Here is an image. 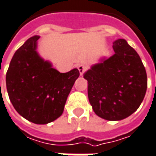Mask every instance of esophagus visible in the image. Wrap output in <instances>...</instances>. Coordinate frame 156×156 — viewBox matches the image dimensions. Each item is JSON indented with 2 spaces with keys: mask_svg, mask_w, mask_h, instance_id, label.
Masks as SVG:
<instances>
[{
  "mask_svg": "<svg viewBox=\"0 0 156 156\" xmlns=\"http://www.w3.org/2000/svg\"><path fill=\"white\" fill-rule=\"evenodd\" d=\"M78 71H79V74H80V75H83V73H84V72L86 71V69H87V67H86L85 65H83V64H78Z\"/></svg>",
  "mask_w": 156,
  "mask_h": 156,
  "instance_id": "1",
  "label": "esophagus"
}]
</instances>
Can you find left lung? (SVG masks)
Returning a JSON list of instances; mask_svg holds the SVG:
<instances>
[{
    "label": "left lung",
    "mask_w": 156,
    "mask_h": 156,
    "mask_svg": "<svg viewBox=\"0 0 156 156\" xmlns=\"http://www.w3.org/2000/svg\"><path fill=\"white\" fill-rule=\"evenodd\" d=\"M114 55L101 58L84 73L94 113L119 121L134 113L146 94L147 72L138 53L125 40L113 42Z\"/></svg>",
    "instance_id": "obj_1"
}]
</instances>
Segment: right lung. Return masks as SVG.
I'll list each match as a JSON object with an SVG mask.
<instances>
[{"label": "right lung", "instance_id": "right-lung-1", "mask_svg": "<svg viewBox=\"0 0 156 156\" xmlns=\"http://www.w3.org/2000/svg\"><path fill=\"white\" fill-rule=\"evenodd\" d=\"M39 39L31 37L16 51L6 74V86L18 114L32 123L46 124L62 115L79 71L61 73L53 68L37 52Z\"/></svg>", "mask_w": 156, "mask_h": 156}]
</instances>
